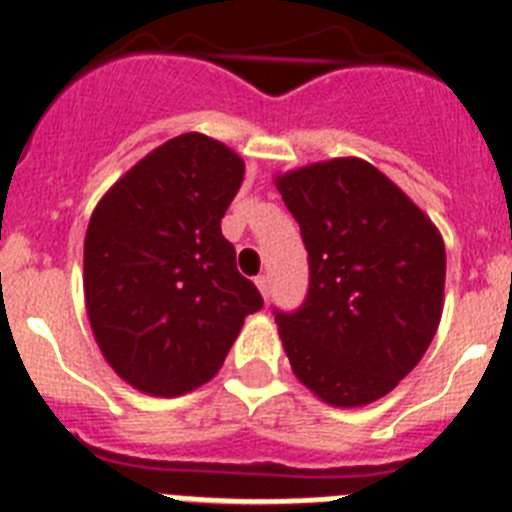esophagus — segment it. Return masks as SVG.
Wrapping results in <instances>:
<instances>
[{
	"label": "esophagus",
	"mask_w": 512,
	"mask_h": 512,
	"mask_svg": "<svg viewBox=\"0 0 512 512\" xmlns=\"http://www.w3.org/2000/svg\"><path fill=\"white\" fill-rule=\"evenodd\" d=\"M256 287H259L261 297H264V300H269V295H271V284H269V277H256Z\"/></svg>",
	"instance_id": "34e87169"
}]
</instances>
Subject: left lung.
<instances>
[{"label": "left lung", "instance_id": "obj_1", "mask_svg": "<svg viewBox=\"0 0 512 512\" xmlns=\"http://www.w3.org/2000/svg\"><path fill=\"white\" fill-rule=\"evenodd\" d=\"M300 223L310 289L277 312L295 377L333 408L379 400L413 372L443 312L446 248L431 217L361 158L274 176Z\"/></svg>", "mask_w": 512, "mask_h": 512}]
</instances>
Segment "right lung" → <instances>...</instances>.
Segmentation results:
<instances>
[{
  "instance_id": "1",
  "label": "right lung",
  "mask_w": 512,
  "mask_h": 512,
  "mask_svg": "<svg viewBox=\"0 0 512 512\" xmlns=\"http://www.w3.org/2000/svg\"><path fill=\"white\" fill-rule=\"evenodd\" d=\"M246 174L215 138L153 148L97 202L84 238V300L107 364L138 392L179 397L210 382L251 312L220 220Z\"/></svg>"
}]
</instances>
